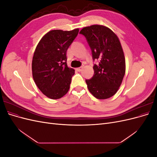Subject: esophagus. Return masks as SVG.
<instances>
[{
	"label": "esophagus",
	"mask_w": 157,
	"mask_h": 157,
	"mask_svg": "<svg viewBox=\"0 0 157 157\" xmlns=\"http://www.w3.org/2000/svg\"><path fill=\"white\" fill-rule=\"evenodd\" d=\"M82 67H78V68H77V71H78V72H80V71H82Z\"/></svg>",
	"instance_id": "1"
}]
</instances>
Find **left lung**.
<instances>
[{"mask_svg":"<svg viewBox=\"0 0 157 157\" xmlns=\"http://www.w3.org/2000/svg\"><path fill=\"white\" fill-rule=\"evenodd\" d=\"M80 34L86 38L92 51L94 75L86 79L87 87L99 99L112 97L119 88L126 70L125 58L119 39L108 27L94 25L84 27Z\"/></svg>","mask_w":157,"mask_h":157,"instance_id":"8db88e82","label":"left lung"}]
</instances>
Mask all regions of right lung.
<instances>
[{
  "mask_svg": "<svg viewBox=\"0 0 157 157\" xmlns=\"http://www.w3.org/2000/svg\"><path fill=\"white\" fill-rule=\"evenodd\" d=\"M79 29L52 30L38 44L32 61V73L37 87L52 99L62 98L70 88L75 70L67 65L66 52Z\"/></svg>",
  "mask_w": 157,
  "mask_h": 157,
  "instance_id": "obj_1",
  "label": "right lung"
}]
</instances>
